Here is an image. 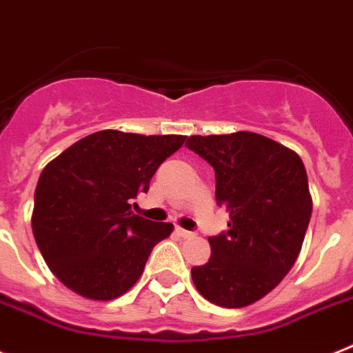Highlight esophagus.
Here are the masks:
<instances>
[{
  "label": "esophagus",
  "instance_id": "34e87169",
  "mask_svg": "<svg viewBox=\"0 0 353 353\" xmlns=\"http://www.w3.org/2000/svg\"><path fill=\"white\" fill-rule=\"evenodd\" d=\"M176 232L181 236V238H192V236H194V232L186 231V229L183 228H176Z\"/></svg>",
  "mask_w": 353,
  "mask_h": 353
}]
</instances>
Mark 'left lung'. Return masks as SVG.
<instances>
[{"mask_svg":"<svg viewBox=\"0 0 353 353\" xmlns=\"http://www.w3.org/2000/svg\"><path fill=\"white\" fill-rule=\"evenodd\" d=\"M186 147L214 168L216 204L229 231L211 236V257L194 266L197 291L222 307H245L274 290L299 257L312 201L300 156L263 134H194Z\"/></svg>","mask_w":353,"mask_h":353,"instance_id":"left-lung-1","label":"left lung"}]
</instances>
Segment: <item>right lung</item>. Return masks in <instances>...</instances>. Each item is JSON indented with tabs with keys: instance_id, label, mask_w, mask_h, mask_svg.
Listing matches in <instances>:
<instances>
[{
	"instance_id": "1",
	"label": "right lung",
	"mask_w": 353,
	"mask_h": 353,
	"mask_svg": "<svg viewBox=\"0 0 353 353\" xmlns=\"http://www.w3.org/2000/svg\"><path fill=\"white\" fill-rule=\"evenodd\" d=\"M183 134L92 133L49 161L35 188L32 229L60 283L90 300L124 295L142 275L154 245L174 225L133 214Z\"/></svg>"
}]
</instances>
